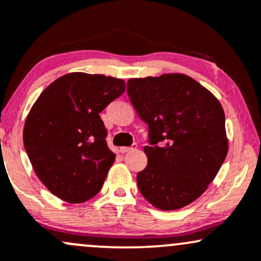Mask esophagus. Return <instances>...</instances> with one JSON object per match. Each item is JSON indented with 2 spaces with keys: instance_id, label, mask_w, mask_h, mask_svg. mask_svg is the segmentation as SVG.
<instances>
[{
  "instance_id": "1",
  "label": "esophagus",
  "mask_w": 261,
  "mask_h": 261,
  "mask_svg": "<svg viewBox=\"0 0 261 261\" xmlns=\"http://www.w3.org/2000/svg\"><path fill=\"white\" fill-rule=\"evenodd\" d=\"M136 147H137V144H134L133 146H130V147H120V152H121V153L130 152V151L136 150Z\"/></svg>"
}]
</instances>
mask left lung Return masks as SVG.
Segmentation results:
<instances>
[{"label": "left lung", "instance_id": "1", "mask_svg": "<svg viewBox=\"0 0 261 261\" xmlns=\"http://www.w3.org/2000/svg\"><path fill=\"white\" fill-rule=\"evenodd\" d=\"M127 95L148 125L147 166L137 173V187L159 210L188 205L207 190L227 157L222 105L185 74L130 79Z\"/></svg>", "mask_w": 261, "mask_h": 261}]
</instances>
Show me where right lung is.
I'll list each match as a JSON object with an SVG mask.
<instances>
[{
	"label": "right lung",
	"instance_id": "1",
	"mask_svg": "<svg viewBox=\"0 0 261 261\" xmlns=\"http://www.w3.org/2000/svg\"><path fill=\"white\" fill-rule=\"evenodd\" d=\"M125 91V82L101 74L70 73L54 80L31 109L23 144L33 170L68 203L93 198L115 154L100 113Z\"/></svg>",
	"mask_w": 261,
	"mask_h": 261
}]
</instances>
